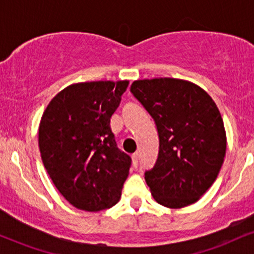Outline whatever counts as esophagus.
Returning a JSON list of instances; mask_svg holds the SVG:
<instances>
[{
	"label": "esophagus",
	"mask_w": 254,
	"mask_h": 254,
	"mask_svg": "<svg viewBox=\"0 0 254 254\" xmlns=\"http://www.w3.org/2000/svg\"><path fill=\"white\" fill-rule=\"evenodd\" d=\"M138 164H139V155H138V153H136V154H133L132 155V165H133V167H137V166H138Z\"/></svg>",
	"instance_id": "1"
}]
</instances>
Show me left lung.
Returning <instances> with one entry per match:
<instances>
[{"label": "left lung", "instance_id": "obj_1", "mask_svg": "<svg viewBox=\"0 0 254 254\" xmlns=\"http://www.w3.org/2000/svg\"><path fill=\"white\" fill-rule=\"evenodd\" d=\"M130 92L155 122L159 154L144 179L154 199L178 209L197 202L214 184L226 155V131L216 104L179 78L135 81Z\"/></svg>", "mask_w": 254, "mask_h": 254}]
</instances>
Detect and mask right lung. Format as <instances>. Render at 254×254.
Segmentation results:
<instances>
[{
  "instance_id": "right-lung-1",
  "label": "right lung",
  "mask_w": 254,
  "mask_h": 254,
  "mask_svg": "<svg viewBox=\"0 0 254 254\" xmlns=\"http://www.w3.org/2000/svg\"><path fill=\"white\" fill-rule=\"evenodd\" d=\"M129 81H95L66 87L50 101L39 125L44 167L75 208L100 211L121 198L131 157L110 127Z\"/></svg>"
}]
</instances>
